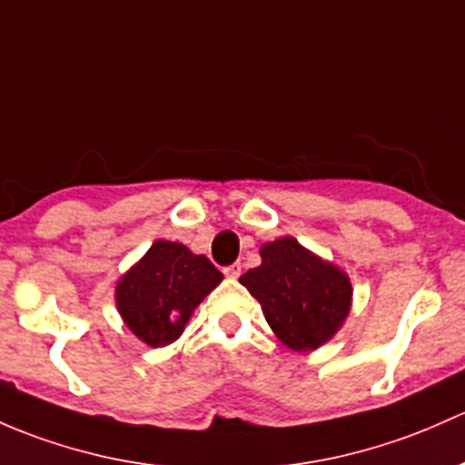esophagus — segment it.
Here are the masks:
<instances>
[{
	"instance_id": "34e87169",
	"label": "esophagus",
	"mask_w": 465,
	"mask_h": 465,
	"mask_svg": "<svg viewBox=\"0 0 465 465\" xmlns=\"http://www.w3.org/2000/svg\"><path fill=\"white\" fill-rule=\"evenodd\" d=\"M224 276L227 278H238L241 276V265H238V262H233V265H229V267H224Z\"/></svg>"
}]
</instances>
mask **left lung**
Returning a JSON list of instances; mask_svg holds the SVG:
<instances>
[{"instance_id": "1", "label": "left lung", "mask_w": 465, "mask_h": 465, "mask_svg": "<svg viewBox=\"0 0 465 465\" xmlns=\"http://www.w3.org/2000/svg\"><path fill=\"white\" fill-rule=\"evenodd\" d=\"M262 262L241 282L262 307L273 334L290 350L310 351L331 339L348 319V273L285 236L261 247Z\"/></svg>"}]
</instances>
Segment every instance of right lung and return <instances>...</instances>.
Segmentation results:
<instances>
[{
  "label": "right lung",
  "instance_id": "obj_1",
  "mask_svg": "<svg viewBox=\"0 0 465 465\" xmlns=\"http://www.w3.org/2000/svg\"><path fill=\"white\" fill-rule=\"evenodd\" d=\"M220 281L223 273L207 256L180 242L155 241L117 281V312L143 343L164 348L183 334L195 307Z\"/></svg>",
  "mask_w": 465,
  "mask_h": 465
}]
</instances>
